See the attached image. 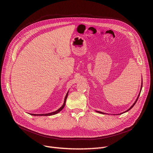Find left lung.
<instances>
[{"label": "left lung", "instance_id": "1", "mask_svg": "<svg viewBox=\"0 0 153 153\" xmlns=\"http://www.w3.org/2000/svg\"><path fill=\"white\" fill-rule=\"evenodd\" d=\"M142 86H143V79H141V89H140V93H139V94H138V97H137V99H136V100H135V102H134V103L133 104V105L130 107V108H128L126 111H124V112H123V113H121V114H119L118 115H121V114H124V113H125V112H126V111H129L130 109H131L133 107V106L135 105V103H136V102H137V100H138V97H139V96H140V93H141V89H142ZM97 111V112H98V113H100V114H105V113H103V112H102V111Z\"/></svg>", "mask_w": 153, "mask_h": 153}]
</instances>
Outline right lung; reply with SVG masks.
Instances as JSON below:
<instances>
[{"label": "right lung", "instance_id": "1", "mask_svg": "<svg viewBox=\"0 0 153 153\" xmlns=\"http://www.w3.org/2000/svg\"><path fill=\"white\" fill-rule=\"evenodd\" d=\"M68 93H69V91L68 92V93L66 94V96H65V98H64V103H63V105L57 110H56L55 111H53V112H51V113H48V114H30L31 115H33V116H50V115H55V114H57L58 113H59V111H61L63 108L64 107V106H65V104H66V99H67V97H68Z\"/></svg>", "mask_w": 153, "mask_h": 153}]
</instances>
